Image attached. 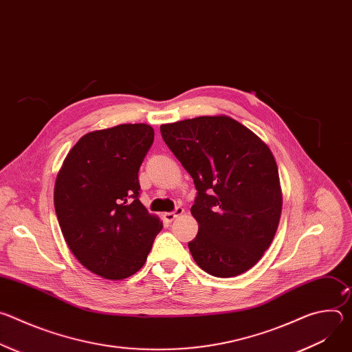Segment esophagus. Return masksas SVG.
Wrapping results in <instances>:
<instances>
[{
	"mask_svg": "<svg viewBox=\"0 0 352 352\" xmlns=\"http://www.w3.org/2000/svg\"><path fill=\"white\" fill-rule=\"evenodd\" d=\"M181 214H184V209H182L181 206H177L174 212H167V213H164V219H166L167 221H173V220H175L178 216H181Z\"/></svg>",
	"mask_w": 352,
	"mask_h": 352,
	"instance_id": "1",
	"label": "esophagus"
}]
</instances>
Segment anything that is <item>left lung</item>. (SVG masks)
<instances>
[{
    "instance_id": "left-lung-1",
    "label": "left lung",
    "mask_w": 352,
    "mask_h": 352,
    "mask_svg": "<svg viewBox=\"0 0 352 352\" xmlns=\"http://www.w3.org/2000/svg\"><path fill=\"white\" fill-rule=\"evenodd\" d=\"M160 132L197 190L190 213L199 231L188 242L193 261L223 278L254 267L274 238L283 206L267 144L227 116L164 124Z\"/></svg>"
}]
</instances>
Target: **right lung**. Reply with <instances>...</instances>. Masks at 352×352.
Instances as JSON below:
<instances>
[{
  "label": "right lung",
  "instance_id": "obj_1",
  "mask_svg": "<svg viewBox=\"0 0 352 352\" xmlns=\"http://www.w3.org/2000/svg\"><path fill=\"white\" fill-rule=\"evenodd\" d=\"M153 140L146 124L89 132L57 175L54 208L63 235L75 258L103 278L135 274L163 228L139 200L138 173Z\"/></svg>",
  "mask_w": 352,
  "mask_h": 352
}]
</instances>
